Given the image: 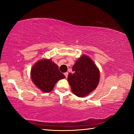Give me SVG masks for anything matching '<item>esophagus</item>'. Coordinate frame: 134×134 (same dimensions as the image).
Segmentation results:
<instances>
[{
	"label": "esophagus",
	"instance_id": "obj_1",
	"mask_svg": "<svg viewBox=\"0 0 134 134\" xmlns=\"http://www.w3.org/2000/svg\"><path fill=\"white\" fill-rule=\"evenodd\" d=\"M64 75L65 76V77H68V72H65L64 73Z\"/></svg>",
	"mask_w": 134,
	"mask_h": 134
}]
</instances>
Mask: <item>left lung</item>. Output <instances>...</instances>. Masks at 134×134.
<instances>
[{
    "instance_id": "1",
    "label": "left lung",
    "mask_w": 134,
    "mask_h": 134,
    "mask_svg": "<svg viewBox=\"0 0 134 134\" xmlns=\"http://www.w3.org/2000/svg\"><path fill=\"white\" fill-rule=\"evenodd\" d=\"M73 73L68 75V80L72 92L78 97H84L97 87L100 71L94 62L87 55L78 59L72 67Z\"/></svg>"
}]
</instances>
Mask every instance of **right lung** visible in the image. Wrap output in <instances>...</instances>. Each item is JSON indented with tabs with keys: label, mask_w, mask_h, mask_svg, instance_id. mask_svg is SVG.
I'll use <instances>...</instances> for the list:
<instances>
[{
	"label": "right lung",
	"mask_w": 134,
	"mask_h": 134,
	"mask_svg": "<svg viewBox=\"0 0 134 134\" xmlns=\"http://www.w3.org/2000/svg\"><path fill=\"white\" fill-rule=\"evenodd\" d=\"M65 75L51 59H41L36 62L31 70V78L34 85L42 92L49 93L55 83L64 79Z\"/></svg>",
	"instance_id": "right-lung-1"
}]
</instances>
